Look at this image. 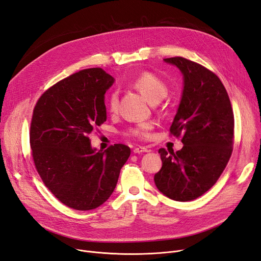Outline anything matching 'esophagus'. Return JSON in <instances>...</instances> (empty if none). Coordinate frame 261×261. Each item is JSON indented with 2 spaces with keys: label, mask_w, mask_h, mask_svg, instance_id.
Returning a JSON list of instances; mask_svg holds the SVG:
<instances>
[{
  "label": "esophagus",
  "mask_w": 261,
  "mask_h": 261,
  "mask_svg": "<svg viewBox=\"0 0 261 261\" xmlns=\"http://www.w3.org/2000/svg\"><path fill=\"white\" fill-rule=\"evenodd\" d=\"M148 151V149L145 148V147H135V148L133 149V152L134 153H143V152H147Z\"/></svg>",
  "instance_id": "1"
}]
</instances>
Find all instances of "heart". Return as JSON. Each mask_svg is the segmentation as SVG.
I'll return each instance as SVG.
<instances>
[{
	"instance_id": "1",
	"label": "heart",
	"mask_w": 261,
	"mask_h": 261,
	"mask_svg": "<svg viewBox=\"0 0 261 261\" xmlns=\"http://www.w3.org/2000/svg\"><path fill=\"white\" fill-rule=\"evenodd\" d=\"M130 85L142 93L150 102L156 103L161 101L168 92V86L162 79L149 71H144L135 76L130 82ZM106 105L111 113H116L119 106V97L117 90H112L106 99ZM153 129V122H140L129 128L128 134L132 138L139 140H148L150 132Z\"/></svg>"
}]
</instances>
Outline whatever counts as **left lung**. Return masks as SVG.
I'll use <instances>...</instances> for the list:
<instances>
[{"label": "left lung", "instance_id": "obj_1", "mask_svg": "<svg viewBox=\"0 0 261 261\" xmlns=\"http://www.w3.org/2000/svg\"><path fill=\"white\" fill-rule=\"evenodd\" d=\"M184 74V92L169 129L181 137L180 150L159 149L162 167L154 175L159 191L177 201L205 194L227 165L233 145L234 118L227 92L219 76L181 56L164 59Z\"/></svg>", "mask_w": 261, "mask_h": 261}]
</instances>
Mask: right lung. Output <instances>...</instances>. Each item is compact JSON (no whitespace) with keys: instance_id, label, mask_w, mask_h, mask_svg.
Here are the masks:
<instances>
[{"instance_id":"add662e5","label":"right lung","mask_w":261,"mask_h":261,"mask_svg":"<svg viewBox=\"0 0 261 261\" xmlns=\"http://www.w3.org/2000/svg\"><path fill=\"white\" fill-rule=\"evenodd\" d=\"M114 77L89 68L44 92L33 111L30 145L37 172L67 207L92 210L109 199L131 150L114 144L92 148L89 135L107 120L105 94Z\"/></svg>"}]
</instances>
